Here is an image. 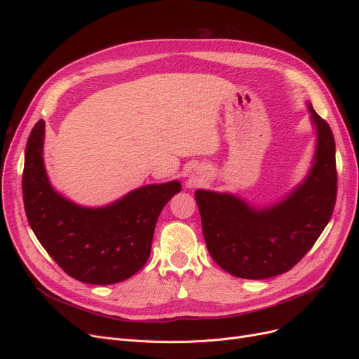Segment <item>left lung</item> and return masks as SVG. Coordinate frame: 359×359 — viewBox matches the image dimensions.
<instances>
[{"label": "left lung", "mask_w": 359, "mask_h": 359, "mask_svg": "<svg viewBox=\"0 0 359 359\" xmlns=\"http://www.w3.org/2000/svg\"><path fill=\"white\" fill-rule=\"evenodd\" d=\"M317 141L307 176L280 201L255 206L233 194L198 189L202 233L211 257L225 272L266 279L288 272L306 256L333 214L337 175L334 138L307 103Z\"/></svg>", "instance_id": "8db88e82"}]
</instances>
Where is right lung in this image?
<instances>
[{
  "label": "right lung",
  "instance_id": "right-lung-1",
  "mask_svg": "<svg viewBox=\"0 0 359 359\" xmlns=\"http://www.w3.org/2000/svg\"><path fill=\"white\" fill-rule=\"evenodd\" d=\"M45 121L27 140L23 201L30 227L43 249L74 279L110 285L137 273L149 257L164 205L180 192L179 180L147 184L99 208L56 192L43 163Z\"/></svg>",
  "mask_w": 359,
  "mask_h": 359
}]
</instances>
